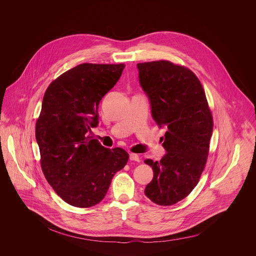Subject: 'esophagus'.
I'll list each match as a JSON object with an SVG mask.
<instances>
[{
    "label": "esophagus",
    "instance_id": "1",
    "mask_svg": "<svg viewBox=\"0 0 256 256\" xmlns=\"http://www.w3.org/2000/svg\"><path fill=\"white\" fill-rule=\"evenodd\" d=\"M129 158H130V160H135V162H138L141 160L140 156L137 154H130Z\"/></svg>",
    "mask_w": 256,
    "mask_h": 256
}]
</instances>
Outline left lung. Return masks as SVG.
Segmentation results:
<instances>
[{"instance_id": "8db88e82", "label": "left lung", "mask_w": 256, "mask_h": 256, "mask_svg": "<svg viewBox=\"0 0 256 256\" xmlns=\"http://www.w3.org/2000/svg\"><path fill=\"white\" fill-rule=\"evenodd\" d=\"M139 82L148 98L152 119L166 129L160 162L148 158L154 178L146 197L160 206L184 199L197 185L204 170L213 118L203 86L189 69L170 61L137 64Z\"/></svg>"}]
</instances>
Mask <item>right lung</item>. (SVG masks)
<instances>
[{
    "instance_id": "obj_1",
    "label": "right lung",
    "mask_w": 256,
    "mask_h": 256,
    "mask_svg": "<svg viewBox=\"0 0 256 256\" xmlns=\"http://www.w3.org/2000/svg\"><path fill=\"white\" fill-rule=\"evenodd\" d=\"M124 68L84 63L58 76L44 94L36 127L41 168L54 191L74 207L100 203L128 162L125 150H110L88 136L98 125L102 98Z\"/></svg>"
}]
</instances>
